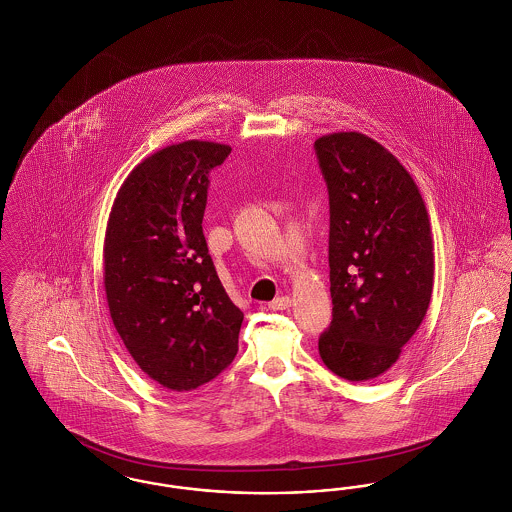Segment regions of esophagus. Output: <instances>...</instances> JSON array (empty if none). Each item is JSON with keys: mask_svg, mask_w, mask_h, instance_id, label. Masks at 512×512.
Segmentation results:
<instances>
[{"mask_svg": "<svg viewBox=\"0 0 512 512\" xmlns=\"http://www.w3.org/2000/svg\"><path fill=\"white\" fill-rule=\"evenodd\" d=\"M290 307H292V297H288V295H280L268 303V309H272V311H286Z\"/></svg>", "mask_w": 512, "mask_h": 512, "instance_id": "esophagus-1", "label": "esophagus"}]
</instances>
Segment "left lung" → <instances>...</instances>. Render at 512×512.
Here are the masks:
<instances>
[{
    "mask_svg": "<svg viewBox=\"0 0 512 512\" xmlns=\"http://www.w3.org/2000/svg\"><path fill=\"white\" fill-rule=\"evenodd\" d=\"M330 199L332 322L322 363L349 382L384 374L426 317L434 240L424 199L395 155L361 132L315 142Z\"/></svg>",
    "mask_w": 512,
    "mask_h": 512,
    "instance_id": "left-lung-1",
    "label": "left lung"
}]
</instances>
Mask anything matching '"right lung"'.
<instances>
[{
  "instance_id": "right-lung-1",
  "label": "right lung",
  "mask_w": 512,
  "mask_h": 512,
  "mask_svg": "<svg viewBox=\"0 0 512 512\" xmlns=\"http://www.w3.org/2000/svg\"><path fill=\"white\" fill-rule=\"evenodd\" d=\"M232 147L188 140L122 182L103 242V286L124 347L151 380L192 391L238 353L244 313L220 284L203 236L209 171Z\"/></svg>"
}]
</instances>
